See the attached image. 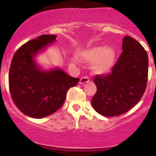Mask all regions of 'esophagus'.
<instances>
[{"label":"esophagus","instance_id":"obj_1","mask_svg":"<svg viewBox=\"0 0 156 156\" xmlns=\"http://www.w3.org/2000/svg\"><path fill=\"white\" fill-rule=\"evenodd\" d=\"M90 81V78H88L87 76H83L80 79V83L81 84H84V83H88Z\"/></svg>","mask_w":156,"mask_h":156}]
</instances>
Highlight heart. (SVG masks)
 <instances>
[{
	"instance_id": "obj_1",
	"label": "heart",
	"mask_w": 156,
	"mask_h": 156,
	"mask_svg": "<svg viewBox=\"0 0 156 156\" xmlns=\"http://www.w3.org/2000/svg\"><path fill=\"white\" fill-rule=\"evenodd\" d=\"M80 56L88 62L95 61L92 69L95 73H104L110 70L113 66L116 52L112 48L96 46L83 51Z\"/></svg>"
}]
</instances>
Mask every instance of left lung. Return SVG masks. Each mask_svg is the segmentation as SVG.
Returning <instances> with one entry per match:
<instances>
[{
  "label": "left lung",
  "mask_w": 156,
  "mask_h": 156,
  "mask_svg": "<svg viewBox=\"0 0 156 156\" xmlns=\"http://www.w3.org/2000/svg\"><path fill=\"white\" fill-rule=\"evenodd\" d=\"M122 50L111 72L94 78L97 91L91 104L104 116H116L130 110L147 88L148 55L144 48L132 37L126 36Z\"/></svg>",
  "instance_id": "obj_1"
}]
</instances>
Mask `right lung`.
Returning <instances> with one entry per match:
<instances>
[{
	"instance_id": "add662e5",
	"label": "right lung",
	"mask_w": 156,
	"mask_h": 156,
	"mask_svg": "<svg viewBox=\"0 0 156 156\" xmlns=\"http://www.w3.org/2000/svg\"><path fill=\"white\" fill-rule=\"evenodd\" d=\"M56 39L55 35H42L29 40L14 53L9 73L11 97L22 112L33 118L54 113L63 105L67 91L79 82L61 69L41 70L34 56Z\"/></svg>"
}]
</instances>
